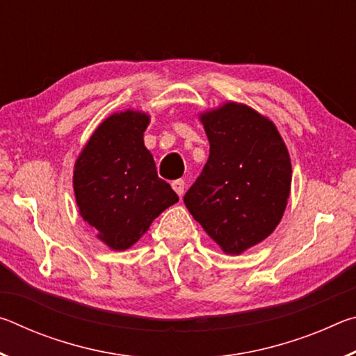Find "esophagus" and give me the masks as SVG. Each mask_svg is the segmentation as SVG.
Listing matches in <instances>:
<instances>
[{
    "instance_id": "esophagus-1",
    "label": "esophagus",
    "mask_w": 356,
    "mask_h": 356,
    "mask_svg": "<svg viewBox=\"0 0 356 356\" xmlns=\"http://www.w3.org/2000/svg\"><path fill=\"white\" fill-rule=\"evenodd\" d=\"M171 186H172V190L176 191L179 196H182L184 195V190H185V180L184 179L174 180V182L171 184Z\"/></svg>"
}]
</instances>
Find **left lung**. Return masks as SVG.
Wrapping results in <instances>:
<instances>
[{
    "label": "left lung",
    "mask_w": 356,
    "mask_h": 356,
    "mask_svg": "<svg viewBox=\"0 0 356 356\" xmlns=\"http://www.w3.org/2000/svg\"><path fill=\"white\" fill-rule=\"evenodd\" d=\"M210 154L184 202L226 254H240L280 225L292 182L287 147L272 120L229 102L201 114Z\"/></svg>",
    "instance_id": "left-lung-1"
}]
</instances>
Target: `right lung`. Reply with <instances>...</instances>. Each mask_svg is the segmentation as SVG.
<instances>
[{"instance_id":"right-lung-1","label":"right lung","mask_w":356,"mask_h":356,"mask_svg":"<svg viewBox=\"0 0 356 356\" xmlns=\"http://www.w3.org/2000/svg\"><path fill=\"white\" fill-rule=\"evenodd\" d=\"M149 116L141 111L114 113L102 122L78 156L74 191L83 220L111 250L130 248L150 222L179 201L156 174L144 146Z\"/></svg>"}]
</instances>
